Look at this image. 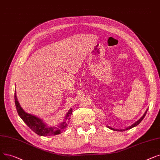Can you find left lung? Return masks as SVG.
<instances>
[{"label":"left lung","mask_w":160,"mask_h":160,"mask_svg":"<svg viewBox=\"0 0 160 160\" xmlns=\"http://www.w3.org/2000/svg\"><path fill=\"white\" fill-rule=\"evenodd\" d=\"M147 111H148V109L147 110V111H146V112H144V115L141 118H140L139 120H138L137 122H136L135 123H133V125H131V126H129V127L127 128L126 129H113V128H110V127H108V128H110V129H112V130H114V131H126V130H128V129H131L132 128H134V127L137 126V125H138V124H139V123L141 122V121L144 119V116H146V114H147Z\"/></svg>","instance_id":"1"}]
</instances>
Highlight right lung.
Instances as JSON below:
<instances>
[{"label":"right lung","mask_w":160,"mask_h":160,"mask_svg":"<svg viewBox=\"0 0 160 160\" xmlns=\"http://www.w3.org/2000/svg\"><path fill=\"white\" fill-rule=\"evenodd\" d=\"M16 92L14 93V99L16 107L18 111V113L20 116L21 118L27 125L31 130H32L34 133L40 136H50L55 135L61 133L67 127L68 123L66 122H64L60 124L58 128H50L48 127L45 123H43L42 120L38 118L25 112L23 110L22 107L20 106L19 103L16 97ZM72 108L68 111L66 116V120L71 119L69 116L72 114Z\"/></svg>","instance_id":"right-lung-1"}]
</instances>
